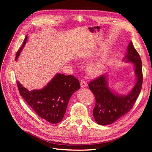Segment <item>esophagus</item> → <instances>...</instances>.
Wrapping results in <instances>:
<instances>
[{
	"label": "esophagus",
	"instance_id": "esophagus-1",
	"mask_svg": "<svg viewBox=\"0 0 152 152\" xmlns=\"http://www.w3.org/2000/svg\"><path fill=\"white\" fill-rule=\"evenodd\" d=\"M80 86L81 87H82V88L87 86V82L84 79H82L80 81Z\"/></svg>",
	"mask_w": 152,
	"mask_h": 152
}]
</instances>
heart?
<instances>
[{
	"label": "heart",
	"mask_w": 152,
	"mask_h": 152,
	"mask_svg": "<svg viewBox=\"0 0 152 152\" xmlns=\"http://www.w3.org/2000/svg\"><path fill=\"white\" fill-rule=\"evenodd\" d=\"M103 65L101 62H96L91 64L87 68V72L91 75H97L102 72Z\"/></svg>",
	"instance_id": "1"
}]
</instances>
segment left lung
Instances as JSON below:
<instances>
[{
  "label": "left lung",
  "mask_w": 152,
  "mask_h": 152,
  "mask_svg": "<svg viewBox=\"0 0 152 152\" xmlns=\"http://www.w3.org/2000/svg\"><path fill=\"white\" fill-rule=\"evenodd\" d=\"M124 60L134 63L136 82L132 90L126 95H120L109 88L107 76L103 74L90 82L89 88L96 99L93 116L99 125L112 124L132 108L138 98L142 84L141 59L132 42L127 46V53Z\"/></svg>",
  "instance_id": "8db88e82"
}]
</instances>
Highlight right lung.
Instances as JSON below:
<instances>
[{
  "label": "right lung",
  "mask_w": 152,
  "mask_h": 152,
  "mask_svg": "<svg viewBox=\"0 0 152 152\" xmlns=\"http://www.w3.org/2000/svg\"><path fill=\"white\" fill-rule=\"evenodd\" d=\"M27 40L16 54L17 60ZM17 86L20 94L40 117L50 124H57L65 115L69 100L73 93L80 89V83L73 75L57 73L47 86L40 90L29 91L19 82Z\"/></svg>",
  "instance_id": "right-lung-1"
}]
</instances>
